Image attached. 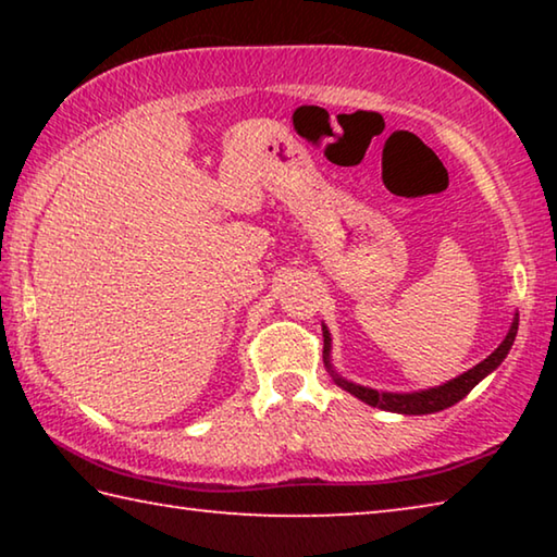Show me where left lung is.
Segmentation results:
<instances>
[{
  "label": "left lung",
  "instance_id": "obj_1",
  "mask_svg": "<svg viewBox=\"0 0 557 557\" xmlns=\"http://www.w3.org/2000/svg\"><path fill=\"white\" fill-rule=\"evenodd\" d=\"M322 334H324V366L329 375H332L334 383L338 388H344L346 393L356 395L358 400H363L366 405H373V408L388 410V412H398V414H432L440 412L445 408H451V405L459 403L465 395L474 388L479 381H484L488 373H494L498 366H502L504 358L511 351V346L516 342L518 334V314H513V322L508 326V334L502 344H498L492 354H488L482 363H476L474 369L465 371L457 379H451L442 385H435V388H425V391H412V393H391V391H375L369 388V385L346 381L344 375H338L336 369L332 366V334H329L326 324H322Z\"/></svg>",
  "mask_w": 557,
  "mask_h": 557
}]
</instances>
